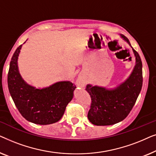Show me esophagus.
Here are the masks:
<instances>
[{"label": "esophagus", "mask_w": 156, "mask_h": 156, "mask_svg": "<svg viewBox=\"0 0 156 156\" xmlns=\"http://www.w3.org/2000/svg\"><path fill=\"white\" fill-rule=\"evenodd\" d=\"M76 84H77L78 86L82 87V86H83V85H84V82H83V80H82V79L79 78L77 81H76Z\"/></svg>", "instance_id": "esophagus-1"}]
</instances>
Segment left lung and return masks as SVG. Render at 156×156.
<instances>
[{
    "mask_svg": "<svg viewBox=\"0 0 156 156\" xmlns=\"http://www.w3.org/2000/svg\"><path fill=\"white\" fill-rule=\"evenodd\" d=\"M121 37L131 45L126 36ZM132 49L136 57V65L129 79L123 84L111 90L87 85L86 90L91 97L87 117L94 125L109 126L120 122L126 118L133 108L142 88L143 72L139 55Z\"/></svg>",
    "mask_w": 156,
    "mask_h": 156,
    "instance_id": "8db88e82",
    "label": "left lung"
}]
</instances>
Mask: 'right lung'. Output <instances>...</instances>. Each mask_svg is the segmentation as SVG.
Returning <instances> with one entry per match:
<instances>
[{"instance_id":"right-lung-1","label":"right lung","mask_w":156,"mask_h":156,"mask_svg":"<svg viewBox=\"0 0 156 156\" xmlns=\"http://www.w3.org/2000/svg\"><path fill=\"white\" fill-rule=\"evenodd\" d=\"M22 44L15 51L8 74L9 92L21 115L27 121L48 125L59 121L66 106L73 98L75 84L59 82L42 89H35L24 82L18 69V57Z\"/></svg>"}]
</instances>
